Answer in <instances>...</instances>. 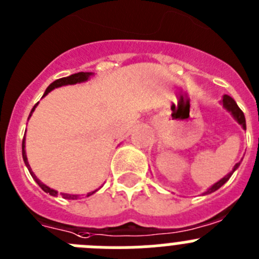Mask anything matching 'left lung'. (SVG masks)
Instances as JSON below:
<instances>
[{"label":"left lung","mask_w":259,"mask_h":259,"mask_svg":"<svg viewBox=\"0 0 259 259\" xmlns=\"http://www.w3.org/2000/svg\"><path fill=\"white\" fill-rule=\"evenodd\" d=\"M222 104H224V106H225V108L227 109V110L231 111V114H232V115H234L235 119L238 120V122L240 123L241 125H243L244 130H245V128H246V124H245V117H244V113H243V111H241V109L239 108L238 104L235 103L234 99H232V97H230L229 95H225L224 99H222ZM239 164H240V163H236V164H235V167H234V169H232V172H230L229 175H227V176H225L224 179L220 180V181H218L217 184L213 185V186L210 187V189H208L207 191H205V193H204V194H205V195H207V194L213 193V191H215V190L220 189V187H221L222 185L226 184V182L229 181L230 177H231L232 173H234V170L239 167Z\"/></svg>","instance_id":"obj_1"}]
</instances>
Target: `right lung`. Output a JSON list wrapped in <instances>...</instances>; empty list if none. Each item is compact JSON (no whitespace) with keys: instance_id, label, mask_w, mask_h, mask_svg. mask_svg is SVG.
I'll use <instances>...</instances> for the list:
<instances>
[{"instance_id":"1","label":"right lung","mask_w":259,"mask_h":259,"mask_svg":"<svg viewBox=\"0 0 259 259\" xmlns=\"http://www.w3.org/2000/svg\"><path fill=\"white\" fill-rule=\"evenodd\" d=\"M92 73H89V72H79V73H75V74H72V75H69V77H64V78H59V79H56V80H54V82L51 83V84H50L49 87H47V90H46V92H45V95L44 96H46L47 94H49L50 91H52V90L54 89H56V87H61V86H66V84H74V83H80V82H84V80H87L90 78V75H91ZM38 104H35L34 106H33V109H32V111H30V114H29V117L30 115H32V113H33V110H34L35 109V106H37ZM25 139H23V144H21V149H23V159H24V163L25 164H27V167H28V169H29V172H30V175H32V177L33 179H34V181L37 182L38 185H39V187H41L42 190H44L45 193H49L50 195H54V196H56L58 195V191H55V190H52V189H50L49 186H46V185L45 184H42L41 181H39V180L37 179V177L34 176V173L32 172V169H30V167H29V164H28V160H27V155H25V150H24V148H25ZM95 191H92V193H90L89 195L87 196H90V195H92V194H94ZM61 195L64 196V198L65 199H73V200H74V199H77L78 198V195H68V194H61Z\"/></svg>"}]
</instances>
